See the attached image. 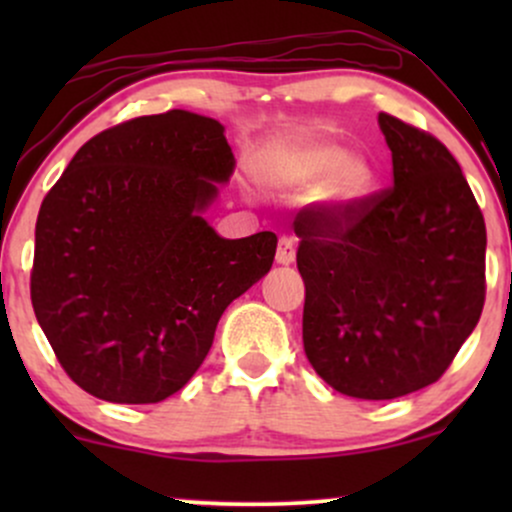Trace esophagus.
Segmentation results:
<instances>
[{
    "label": "esophagus",
    "mask_w": 512,
    "mask_h": 512,
    "mask_svg": "<svg viewBox=\"0 0 512 512\" xmlns=\"http://www.w3.org/2000/svg\"><path fill=\"white\" fill-rule=\"evenodd\" d=\"M296 260V243L291 236L279 238V248H276V262L279 264H291Z\"/></svg>",
    "instance_id": "esophagus-1"
}]
</instances>
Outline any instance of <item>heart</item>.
I'll list each match as a JSON object with an SVG mask.
<instances>
[{"label": "heart", "instance_id": "b5f03b06", "mask_svg": "<svg viewBox=\"0 0 512 512\" xmlns=\"http://www.w3.org/2000/svg\"><path fill=\"white\" fill-rule=\"evenodd\" d=\"M267 175L289 185H320L327 180L325 202L337 209L356 207L375 187V170L366 158H349V151L337 144H313L272 158Z\"/></svg>", "mask_w": 512, "mask_h": 512}]
</instances>
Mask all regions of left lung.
Masks as SVG:
<instances>
[{
  "label": "left lung",
  "mask_w": 512,
  "mask_h": 512,
  "mask_svg": "<svg viewBox=\"0 0 512 512\" xmlns=\"http://www.w3.org/2000/svg\"><path fill=\"white\" fill-rule=\"evenodd\" d=\"M378 125L392 187L349 209L305 207L293 221L305 356L356 399L436 383L486 298V226L460 163L424 129L387 113Z\"/></svg>",
  "instance_id": "8db88e82"
}]
</instances>
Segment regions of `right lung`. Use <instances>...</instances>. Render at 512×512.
<instances>
[{"label": "right lung", "instance_id": "1", "mask_svg": "<svg viewBox=\"0 0 512 512\" xmlns=\"http://www.w3.org/2000/svg\"><path fill=\"white\" fill-rule=\"evenodd\" d=\"M233 168L219 120L168 110L88 139L45 195L31 301L88 395H175L207 358L223 310L272 269V231L228 240L202 216Z\"/></svg>", "mask_w": 512, "mask_h": 512}]
</instances>
